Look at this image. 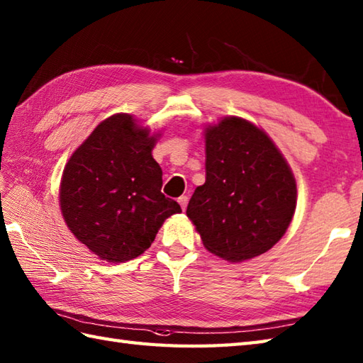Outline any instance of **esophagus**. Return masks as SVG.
<instances>
[{
    "label": "esophagus",
    "mask_w": 363,
    "mask_h": 363,
    "mask_svg": "<svg viewBox=\"0 0 363 363\" xmlns=\"http://www.w3.org/2000/svg\"><path fill=\"white\" fill-rule=\"evenodd\" d=\"M179 203H180L182 209L184 211V209H186V205H188V196H182V197H179Z\"/></svg>",
    "instance_id": "esophagus-1"
}]
</instances>
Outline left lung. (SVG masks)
Here are the masks:
<instances>
[{"instance_id": "8db88e82", "label": "left lung", "mask_w": 363, "mask_h": 363, "mask_svg": "<svg viewBox=\"0 0 363 363\" xmlns=\"http://www.w3.org/2000/svg\"><path fill=\"white\" fill-rule=\"evenodd\" d=\"M205 146L206 182L186 209L203 245L233 262L265 253L295 213L291 167L265 132L242 118L209 125Z\"/></svg>"}]
</instances>
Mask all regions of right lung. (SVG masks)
<instances>
[{"label":"right lung","mask_w":363,"mask_h":363,"mask_svg":"<svg viewBox=\"0 0 363 363\" xmlns=\"http://www.w3.org/2000/svg\"><path fill=\"white\" fill-rule=\"evenodd\" d=\"M155 136L127 113L94 128L65 166L60 209L68 228L94 255L124 262L146 252L169 216L182 213L161 192Z\"/></svg>","instance_id":"1"}]
</instances>
